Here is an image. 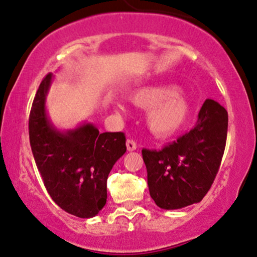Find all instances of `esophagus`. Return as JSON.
Instances as JSON below:
<instances>
[{"mask_svg": "<svg viewBox=\"0 0 257 257\" xmlns=\"http://www.w3.org/2000/svg\"><path fill=\"white\" fill-rule=\"evenodd\" d=\"M126 147H127L128 152H132V151H136L137 145L134 140H127L126 141Z\"/></svg>", "mask_w": 257, "mask_h": 257, "instance_id": "34e87169", "label": "esophagus"}]
</instances>
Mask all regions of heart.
<instances>
[{"label":"heart","instance_id":"heart-1","mask_svg":"<svg viewBox=\"0 0 257 257\" xmlns=\"http://www.w3.org/2000/svg\"><path fill=\"white\" fill-rule=\"evenodd\" d=\"M131 101L141 109H148L147 125L156 136H173L181 131L189 121V100L180 92H176L172 84L139 88L131 94ZM116 109L122 111L121 105H116Z\"/></svg>","mask_w":257,"mask_h":257}]
</instances>
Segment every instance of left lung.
I'll return each instance as SVG.
<instances>
[{
	"label": "left lung",
	"mask_w": 257,
	"mask_h": 257,
	"mask_svg": "<svg viewBox=\"0 0 257 257\" xmlns=\"http://www.w3.org/2000/svg\"><path fill=\"white\" fill-rule=\"evenodd\" d=\"M228 112L206 99L197 123L161 151L142 150L151 197L163 209L200 202L211 189L225 148Z\"/></svg>",
	"instance_id": "left-lung-1"
}]
</instances>
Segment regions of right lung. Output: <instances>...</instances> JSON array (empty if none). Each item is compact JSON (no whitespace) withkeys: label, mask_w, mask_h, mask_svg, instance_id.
I'll use <instances>...</instances> for the list:
<instances>
[{"label":"right lung","mask_w":257,"mask_h":257,"mask_svg":"<svg viewBox=\"0 0 257 257\" xmlns=\"http://www.w3.org/2000/svg\"><path fill=\"white\" fill-rule=\"evenodd\" d=\"M52 82L41 81L29 116V140L44 185L57 206L79 218H92L106 203V180L126 152L122 132L100 134L93 123L60 131L46 114Z\"/></svg>","instance_id":"add662e5"}]
</instances>
